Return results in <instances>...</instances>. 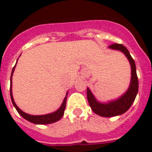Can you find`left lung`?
<instances>
[{
	"label": "left lung",
	"instance_id": "obj_1",
	"mask_svg": "<svg viewBox=\"0 0 152 152\" xmlns=\"http://www.w3.org/2000/svg\"><path fill=\"white\" fill-rule=\"evenodd\" d=\"M110 49L120 50L127 57L128 60L129 61L131 64V82L130 85L127 91L124 95L118 99L114 101L109 102L108 103H101L98 102L92 95V93L88 88L87 90V97L88 101L89 102L91 108L96 114L102 116V117H114V116L121 115L122 113H125L126 111L132 106V102H134L135 99L137 97V92H138V88H139V83H138V77L137 75V69H136V64L133 58L131 57L129 52L127 48L124 46L122 44L114 43L109 46Z\"/></svg>",
	"mask_w": 152,
	"mask_h": 152
}]
</instances>
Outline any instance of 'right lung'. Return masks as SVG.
<instances>
[{"label": "right lung", "instance_id": "1", "mask_svg": "<svg viewBox=\"0 0 152 152\" xmlns=\"http://www.w3.org/2000/svg\"><path fill=\"white\" fill-rule=\"evenodd\" d=\"M15 66H14V68L12 69V74H11L10 95L13 106H15V108L16 109V110H17L18 113H20V115L22 116L24 119H26V120L30 121V122L34 123V124H38V125H47V124H51V123L56 122L57 121H59L60 119L63 117V115H64V109H65V106H66V100L68 93H67L66 96L64 97V101H63V102H62L61 107H60L57 110L53 112V113H49V114H45V115H30V114H27V113L23 112V111L16 106V104L15 103V102H14V99H13L12 97V76L13 72H14V69H15Z\"/></svg>", "mask_w": 152, "mask_h": 152}]
</instances>
